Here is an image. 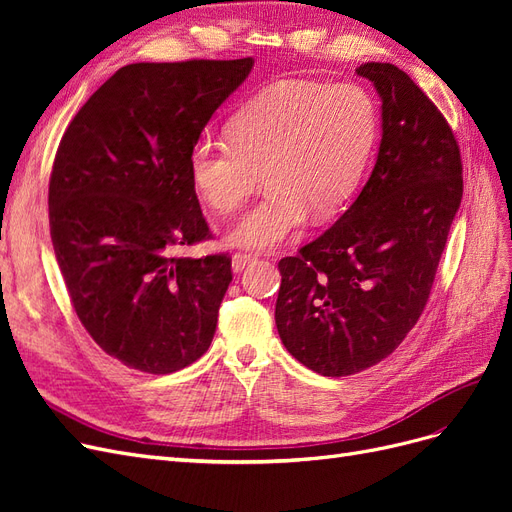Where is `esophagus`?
<instances>
[{"mask_svg": "<svg viewBox=\"0 0 512 512\" xmlns=\"http://www.w3.org/2000/svg\"><path fill=\"white\" fill-rule=\"evenodd\" d=\"M254 258H256V256H252V254H243V252L235 254V256H232V271H235V273L243 271L247 265H250V262H252Z\"/></svg>", "mask_w": 512, "mask_h": 512, "instance_id": "obj_1", "label": "esophagus"}]
</instances>
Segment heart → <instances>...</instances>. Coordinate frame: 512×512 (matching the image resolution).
<instances>
[{"mask_svg":"<svg viewBox=\"0 0 512 512\" xmlns=\"http://www.w3.org/2000/svg\"><path fill=\"white\" fill-rule=\"evenodd\" d=\"M228 143L198 138L188 153L196 196L220 215L237 211L258 183L267 194L228 230L245 250H273L312 218L342 209L361 181L378 113L354 83L292 81L260 91L228 123Z\"/></svg>","mask_w":512,"mask_h":512,"instance_id":"obj_1","label":"heart"}]
</instances>
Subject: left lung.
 Segmentation results:
<instances>
[{
    "label": "left lung",
    "mask_w": 512,
    "mask_h": 512,
    "mask_svg": "<svg viewBox=\"0 0 512 512\" xmlns=\"http://www.w3.org/2000/svg\"><path fill=\"white\" fill-rule=\"evenodd\" d=\"M356 74L382 100L376 166L342 218L277 265L282 344L331 378L359 374L404 342L427 305L463 194L457 138L423 89L380 61Z\"/></svg>",
    "instance_id": "1"
}]
</instances>
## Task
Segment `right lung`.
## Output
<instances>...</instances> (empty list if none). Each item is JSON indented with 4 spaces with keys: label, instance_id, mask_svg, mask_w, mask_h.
Masks as SVG:
<instances>
[{
    "label": "right lung",
    "instance_id": "right-lung-1",
    "mask_svg": "<svg viewBox=\"0 0 512 512\" xmlns=\"http://www.w3.org/2000/svg\"><path fill=\"white\" fill-rule=\"evenodd\" d=\"M252 66H123L61 136L49 181L57 265L91 339L130 369L173 374L211 346L232 271L228 254H177L211 237L188 153Z\"/></svg>",
    "mask_w": 512,
    "mask_h": 512
}]
</instances>
